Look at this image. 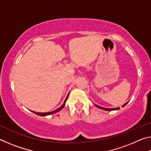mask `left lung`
Returning <instances> with one entry per match:
<instances>
[{
    "label": "left lung",
    "instance_id": "1",
    "mask_svg": "<svg viewBox=\"0 0 151 151\" xmlns=\"http://www.w3.org/2000/svg\"><path fill=\"white\" fill-rule=\"evenodd\" d=\"M128 103V102L127 103H125L124 104H123V105H122V106H124L125 105H126V104ZM95 106H96V107H98V108H99V109H103V110H105V111H114V110H119V109H120V108L119 107H118V108H114V109H107V108H104V107H101V106H98V105H96V104H95Z\"/></svg>",
    "mask_w": 151,
    "mask_h": 151
}]
</instances>
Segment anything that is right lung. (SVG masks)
Listing matches in <instances>:
<instances>
[{"mask_svg":"<svg viewBox=\"0 0 151 151\" xmlns=\"http://www.w3.org/2000/svg\"><path fill=\"white\" fill-rule=\"evenodd\" d=\"M68 94H68V95H67V96H66V99H65V102H64V103H63V105L61 106L60 107H59V108H58V109H57V110H55V111H52V112H35V111H32V112H34L35 114H37V115L42 116H47V115H50V114H52L56 113V112H58L59 111H60V110L62 109L64 106H65V103H66V100H67V99H68Z\"/></svg>","mask_w":151,"mask_h":151,"instance_id":"1","label":"right lung"}]
</instances>
